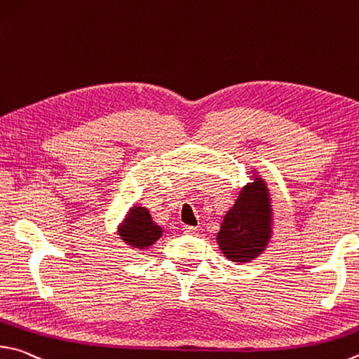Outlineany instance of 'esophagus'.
Wrapping results in <instances>:
<instances>
[{
	"label": "esophagus",
	"mask_w": 359,
	"mask_h": 359,
	"mask_svg": "<svg viewBox=\"0 0 359 359\" xmlns=\"http://www.w3.org/2000/svg\"><path fill=\"white\" fill-rule=\"evenodd\" d=\"M184 233H187V236H196L198 233V227H194V226H184Z\"/></svg>",
	"instance_id": "obj_1"
}]
</instances>
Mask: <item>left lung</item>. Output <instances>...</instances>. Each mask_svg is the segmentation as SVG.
Masks as SVG:
<instances>
[{
  "label": "left lung",
  "mask_w": 359,
  "mask_h": 359,
  "mask_svg": "<svg viewBox=\"0 0 359 359\" xmlns=\"http://www.w3.org/2000/svg\"><path fill=\"white\" fill-rule=\"evenodd\" d=\"M221 223L217 233L219 250L232 262H250L265 251L271 238L273 212L269 188L254 174Z\"/></svg>",
  "instance_id": "left-lung-1"
}]
</instances>
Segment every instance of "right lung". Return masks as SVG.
Wrapping results in <instances>:
<instances>
[{"mask_svg":"<svg viewBox=\"0 0 359 359\" xmlns=\"http://www.w3.org/2000/svg\"><path fill=\"white\" fill-rule=\"evenodd\" d=\"M117 233L128 246L136 250H146L161 237V227L154 223L151 213L146 207L135 205L130 208L126 219L119 224Z\"/></svg>","mask_w":359,"mask_h":359,"instance_id":"right-lung-1","label":"right lung"}]
</instances>
